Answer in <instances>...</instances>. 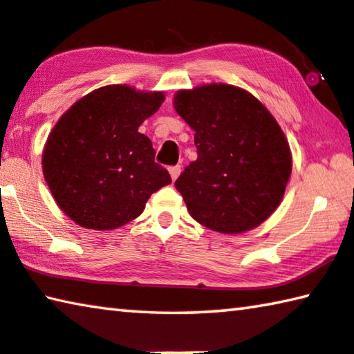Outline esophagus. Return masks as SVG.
I'll return each mask as SVG.
<instances>
[{
    "label": "esophagus",
    "mask_w": 354,
    "mask_h": 354,
    "mask_svg": "<svg viewBox=\"0 0 354 354\" xmlns=\"http://www.w3.org/2000/svg\"><path fill=\"white\" fill-rule=\"evenodd\" d=\"M180 172H182V167H180V166H172V167H169V174H171L172 182L177 180V177L180 176Z\"/></svg>",
    "instance_id": "1"
}]
</instances>
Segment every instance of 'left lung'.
I'll use <instances>...</instances> for the list:
<instances>
[{"instance_id":"obj_1","label":"left lung","mask_w":354,"mask_h":354,"mask_svg":"<svg viewBox=\"0 0 354 354\" xmlns=\"http://www.w3.org/2000/svg\"><path fill=\"white\" fill-rule=\"evenodd\" d=\"M174 109L194 131L198 160L176 188L188 214L221 234L259 226L283 199L292 169L290 144L258 97L227 84L178 90Z\"/></svg>"}]
</instances>
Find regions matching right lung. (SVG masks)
<instances>
[{"label":"right lung","instance_id":"obj_1","mask_svg":"<svg viewBox=\"0 0 354 354\" xmlns=\"http://www.w3.org/2000/svg\"><path fill=\"white\" fill-rule=\"evenodd\" d=\"M162 101V91L106 85L59 117L42 150V172L58 207L79 226L117 230L171 183L151 140L139 133Z\"/></svg>","mask_w":354,"mask_h":354}]
</instances>
